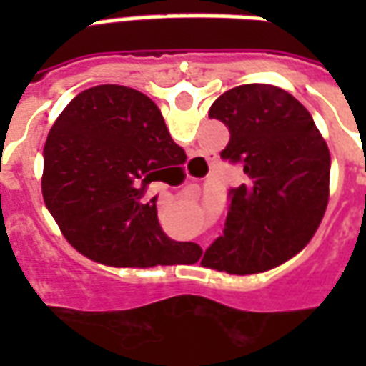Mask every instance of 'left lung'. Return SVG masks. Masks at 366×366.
Segmentation results:
<instances>
[{
    "label": "left lung",
    "instance_id": "left-lung-1",
    "mask_svg": "<svg viewBox=\"0 0 366 366\" xmlns=\"http://www.w3.org/2000/svg\"><path fill=\"white\" fill-rule=\"evenodd\" d=\"M209 117L229 129L220 157L243 167L244 184L229 189L224 234L201 264L250 275L298 254L329 203V146L312 114L273 85H239L212 102Z\"/></svg>",
    "mask_w": 366,
    "mask_h": 366
}]
</instances>
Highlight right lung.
I'll use <instances>...</instances> for the list:
<instances>
[{"instance_id": "add662e5", "label": "right lung", "mask_w": 366, "mask_h": 366, "mask_svg": "<svg viewBox=\"0 0 366 366\" xmlns=\"http://www.w3.org/2000/svg\"><path fill=\"white\" fill-rule=\"evenodd\" d=\"M184 149L154 100L123 85H99L66 106L43 149L45 205L68 243L106 266L197 262L201 249L172 241L146 188Z\"/></svg>"}]
</instances>
